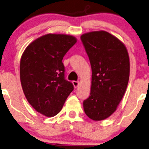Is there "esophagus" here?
I'll list each match as a JSON object with an SVG mask.
<instances>
[{"label": "esophagus", "mask_w": 149, "mask_h": 149, "mask_svg": "<svg viewBox=\"0 0 149 149\" xmlns=\"http://www.w3.org/2000/svg\"><path fill=\"white\" fill-rule=\"evenodd\" d=\"M72 84H73V85H74V87H75V88H77V87L79 86V83L78 82V81H72Z\"/></svg>", "instance_id": "obj_1"}]
</instances>
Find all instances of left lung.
I'll list each match as a JSON object with an SVG mask.
<instances>
[{
	"instance_id": "8db88e82",
	"label": "left lung",
	"mask_w": 149,
	"mask_h": 149,
	"mask_svg": "<svg viewBox=\"0 0 149 149\" xmlns=\"http://www.w3.org/2000/svg\"><path fill=\"white\" fill-rule=\"evenodd\" d=\"M81 40L92 71L90 95L83 101V109L91 119L101 121L116 111L125 92L129 55L121 40L103 30L85 33Z\"/></svg>"
}]
</instances>
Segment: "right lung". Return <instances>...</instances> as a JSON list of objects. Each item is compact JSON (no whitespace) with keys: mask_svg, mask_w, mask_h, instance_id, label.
Wrapping results in <instances>:
<instances>
[{"mask_svg":"<svg viewBox=\"0 0 149 149\" xmlns=\"http://www.w3.org/2000/svg\"><path fill=\"white\" fill-rule=\"evenodd\" d=\"M77 42L66 34H48L26 48L20 61V81L30 104L46 117L60 113L72 83L65 79L64 56Z\"/></svg>","mask_w":149,"mask_h":149,"instance_id":"right-lung-1","label":"right lung"}]
</instances>
